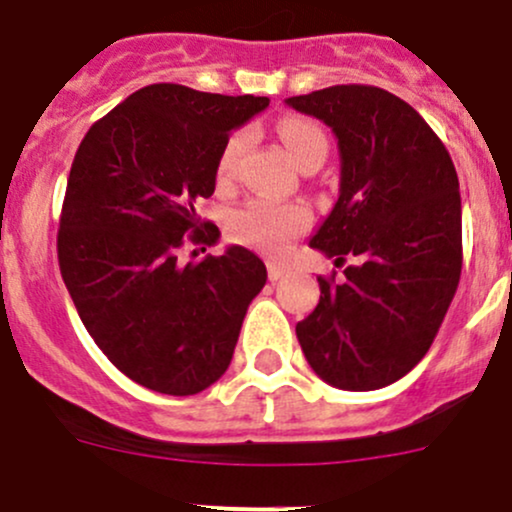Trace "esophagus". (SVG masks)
<instances>
[{
	"mask_svg": "<svg viewBox=\"0 0 512 512\" xmlns=\"http://www.w3.org/2000/svg\"><path fill=\"white\" fill-rule=\"evenodd\" d=\"M282 275H285V270H282L280 265H275V262H270V265H267V277H270V282L282 280Z\"/></svg>",
	"mask_w": 512,
	"mask_h": 512,
	"instance_id": "esophagus-1",
	"label": "esophagus"
}]
</instances>
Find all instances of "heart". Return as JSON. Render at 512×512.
<instances>
[{
  "instance_id": "b5f03b06",
  "label": "heart",
  "mask_w": 512,
  "mask_h": 512,
  "mask_svg": "<svg viewBox=\"0 0 512 512\" xmlns=\"http://www.w3.org/2000/svg\"><path fill=\"white\" fill-rule=\"evenodd\" d=\"M277 136H280L282 146L287 148V153L299 168L312 158H327V136L309 118L285 116L277 123ZM245 143L247 138L242 133L227 138L218 156V168H215L220 185L232 183V178H235ZM309 220L312 218H309V210L304 205L250 200V203L227 215V235L240 242V245L255 247V250L267 252V255H280V252H285L292 237L302 235L307 230Z\"/></svg>"
}]
</instances>
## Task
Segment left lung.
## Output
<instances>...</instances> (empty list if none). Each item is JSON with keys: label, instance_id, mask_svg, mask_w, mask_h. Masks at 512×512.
<instances>
[{"label": "left lung", "instance_id": "obj_1", "mask_svg": "<svg viewBox=\"0 0 512 512\" xmlns=\"http://www.w3.org/2000/svg\"><path fill=\"white\" fill-rule=\"evenodd\" d=\"M337 136L339 198L309 240L327 257H356L344 280L319 277V304L297 339L319 379L374 391L426 356L463 265L458 175L418 111L384 89L329 86L287 98Z\"/></svg>", "mask_w": 512, "mask_h": 512}]
</instances>
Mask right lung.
I'll return each mask as SVG.
<instances>
[{
	"instance_id": "right-lung-1",
	"label": "right lung",
	"mask_w": 512,
	"mask_h": 512,
	"mask_svg": "<svg viewBox=\"0 0 512 512\" xmlns=\"http://www.w3.org/2000/svg\"><path fill=\"white\" fill-rule=\"evenodd\" d=\"M267 106L151 84L96 121L71 163L56 237L64 285L108 361L158 394L193 396L225 374L267 282L265 262L240 245L180 260L185 245L218 240L195 203L215 193L232 128Z\"/></svg>"
}]
</instances>
